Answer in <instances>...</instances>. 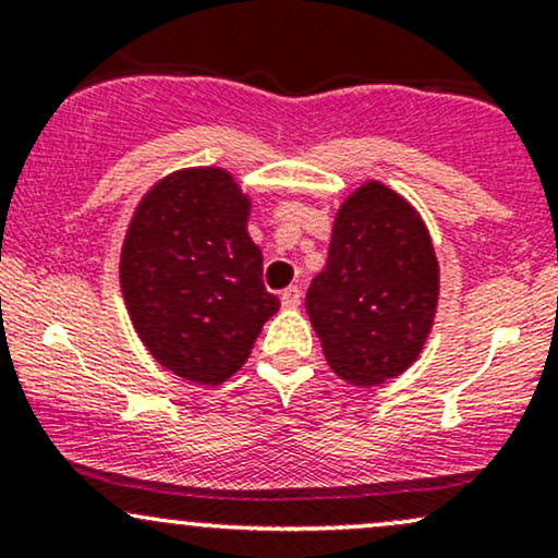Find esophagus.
Wrapping results in <instances>:
<instances>
[{
  "mask_svg": "<svg viewBox=\"0 0 558 558\" xmlns=\"http://www.w3.org/2000/svg\"><path fill=\"white\" fill-rule=\"evenodd\" d=\"M280 301H283V306H286V310H296V306L301 304V291H299L296 286L286 288V291L280 293Z\"/></svg>",
  "mask_w": 558,
  "mask_h": 558,
  "instance_id": "esophagus-1",
  "label": "esophagus"
}]
</instances>
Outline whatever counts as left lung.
Wrapping results in <instances>:
<instances>
[{"label":"left lung","mask_w":558,"mask_h":558,"mask_svg":"<svg viewBox=\"0 0 558 558\" xmlns=\"http://www.w3.org/2000/svg\"><path fill=\"white\" fill-rule=\"evenodd\" d=\"M438 296L422 215L390 185L364 181L338 207L328 262L306 293L332 373L360 388L407 373L430 338Z\"/></svg>","instance_id":"left-lung-1"}]
</instances>
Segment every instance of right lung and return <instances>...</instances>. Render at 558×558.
<instances>
[{
	"label": "right lung",
	"instance_id": "add662e5",
	"mask_svg": "<svg viewBox=\"0 0 558 558\" xmlns=\"http://www.w3.org/2000/svg\"><path fill=\"white\" fill-rule=\"evenodd\" d=\"M252 196L226 168H183L141 196L120 248L133 330L157 364L220 386L246 364L280 301L248 235Z\"/></svg>",
	"mask_w": 558,
	"mask_h": 558
}]
</instances>
